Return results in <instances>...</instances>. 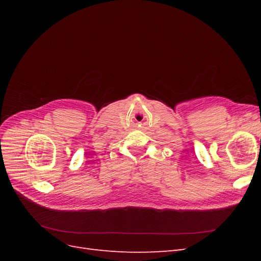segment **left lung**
<instances>
[{
    "label": "left lung",
    "instance_id": "left-lung-1",
    "mask_svg": "<svg viewBox=\"0 0 261 261\" xmlns=\"http://www.w3.org/2000/svg\"><path fill=\"white\" fill-rule=\"evenodd\" d=\"M260 143H261V141H260Z\"/></svg>",
    "mask_w": 261,
    "mask_h": 261
}]
</instances>
